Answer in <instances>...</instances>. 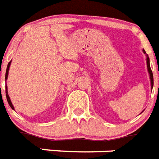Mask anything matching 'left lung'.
Masks as SVG:
<instances>
[{
	"label": "left lung",
	"mask_w": 159,
	"mask_h": 159,
	"mask_svg": "<svg viewBox=\"0 0 159 159\" xmlns=\"http://www.w3.org/2000/svg\"><path fill=\"white\" fill-rule=\"evenodd\" d=\"M143 53L146 55V60H147V67H148V74H149V77H150V82H151V89H152L153 88V75H152V70H151V67H150V61H149V57H148V55L146 54V52L144 51V49H143Z\"/></svg>",
	"instance_id": "left-lung-1"
}]
</instances>
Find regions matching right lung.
I'll return each instance as SVG.
<instances>
[{
    "label": "right lung",
    "mask_w": 159,
    "mask_h": 159,
    "mask_svg": "<svg viewBox=\"0 0 159 159\" xmlns=\"http://www.w3.org/2000/svg\"><path fill=\"white\" fill-rule=\"evenodd\" d=\"M11 61H10L8 65H7V71H6V81L7 80L8 78V73H9V69H10V66H11ZM6 95H7V102H8V103H9L10 107H11L13 110H15V107L13 106V104L11 103V98H10L9 95H8V91H7V86L6 87Z\"/></svg>",
    "instance_id": "obj_1"
}]
</instances>
